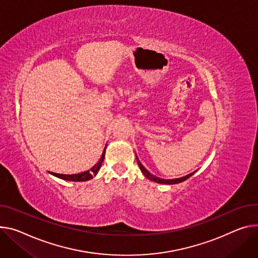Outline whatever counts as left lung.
<instances>
[{
  "mask_svg": "<svg viewBox=\"0 0 258 258\" xmlns=\"http://www.w3.org/2000/svg\"><path fill=\"white\" fill-rule=\"evenodd\" d=\"M136 158H137V162H138V165H139V168H140V170H141V172L143 173V175H144L146 178H148L149 180L154 181V182H156V183H161V184H177V183H181V182L185 181L186 179H188L190 176H192V175L196 173V172H194V173H191V174H188V175H186V176H184V177L177 178V179H170V180L160 179V178H158V177L153 176L152 174H150V173L144 168V166L142 165V163L140 162V160H139V158H138L137 155H136Z\"/></svg>",
  "mask_w": 258,
  "mask_h": 258,
  "instance_id": "obj_1",
  "label": "left lung"
}]
</instances>
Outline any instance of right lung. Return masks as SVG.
<instances>
[{
	"mask_svg": "<svg viewBox=\"0 0 258 258\" xmlns=\"http://www.w3.org/2000/svg\"><path fill=\"white\" fill-rule=\"evenodd\" d=\"M105 151H106V147L102 153V156L100 158V160L96 163L95 166H93L90 170L86 171V172H83V173H79V174H73V175H63V174H56V173H50L51 175L57 177V178H60L62 180H67V181H87V180H90L93 178V176H96L99 172V170L101 169L102 167V163L104 161V158H105Z\"/></svg>",
	"mask_w": 258,
	"mask_h": 258,
	"instance_id": "1",
	"label": "right lung"
}]
</instances>
